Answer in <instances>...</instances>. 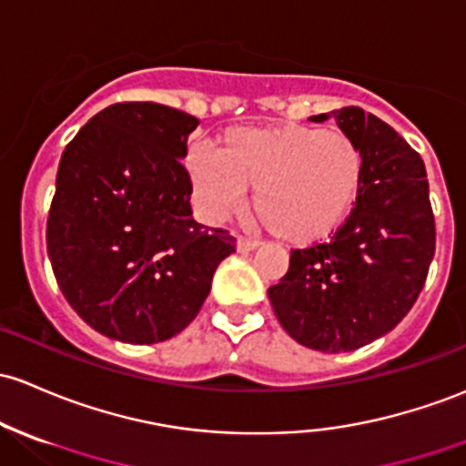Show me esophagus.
Here are the masks:
<instances>
[{"label": "esophagus", "mask_w": 466, "mask_h": 466, "mask_svg": "<svg viewBox=\"0 0 466 466\" xmlns=\"http://www.w3.org/2000/svg\"><path fill=\"white\" fill-rule=\"evenodd\" d=\"M259 247V242H255V239H248V238H238V251L239 253H248V251H255V248Z\"/></svg>", "instance_id": "1"}]
</instances>
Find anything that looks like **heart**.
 I'll return each mask as SVG.
<instances>
[{
	"label": "heart",
	"instance_id": "heart-1",
	"mask_svg": "<svg viewBox=\"0 0 466 466\" xmlns=\"http://www.w3.org/2000/svg\"><path fill=\"white\" fill-rule=\"evenodd\" d=\"M184 164L208 219L238 211L253 188L255 218L295 247L331 238L364 182V153L353 137L304 124L228 128L218 153L193 144Z\"/></svg>",
	"mask_w": 466,
	"mask_h": 466
}]
</instances>
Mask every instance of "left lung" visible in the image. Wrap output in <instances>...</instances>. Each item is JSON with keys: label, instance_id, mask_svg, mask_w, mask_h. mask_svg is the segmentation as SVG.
Masks as SVG:
<instances>
[{"label": "left lung", "instance_id": "left-lung-1", "mask_svg": "<svg viewBox=\"0 0 466 466\" xmlns=\"http://www.w3.org/2000/svg\"><path fill=\"white\" fill-rule=\"evenodd\" d=\"M329 117L362 148V191L329 242L291 251L268 299L295 342L342 353L411 311L435 253V222L422 157L389 124L358 106L309 119Z\"/></svg>", "mask_w": 466, "mask_h": 466}]
</instances>
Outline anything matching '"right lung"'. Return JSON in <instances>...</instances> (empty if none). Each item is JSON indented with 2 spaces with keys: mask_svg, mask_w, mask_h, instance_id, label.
<instances>
[{
  "mask_svg": "<svg viewBox=\"0 0 466 466\" xmlns=\"http://www.w3.org/2000/svg\"><path fill=\"white\" fill-rule=\"evenodd\" d=\"M199 119L155 102L99 111L62 153L46 224L55 279L95 331L155 344L193 322L235 251L193 219L182 159Z\"/></svg>",
  "mask_w": 466,
  "mask_h": 466,
  "instance_id": "add662e5",
  "label": "right lung"
}]
</instances>
